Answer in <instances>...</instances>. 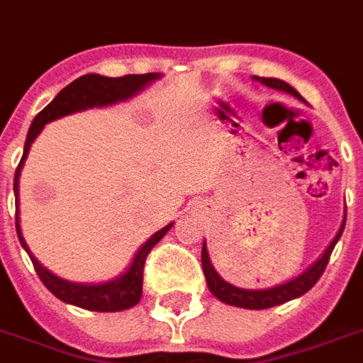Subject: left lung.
Wrapping results in <instances>:
<instances>
[{
	"mask_svg": "<svg viewBox=\"0 0 363 363\" xmlns=\"http://www.w3.org/2000/svg\"><path fill=\"white\" fill-rule=\"evenodd\" d=\"M254 81L262 82L265 86L273 88V90H281V92H286L294 98H298L303 101V98L299 96V92L296 88H292L288 82L281 81V79H265V77H254ZM345 222H347V211H345L343 222H341V228L339 232L335 233L333 241L328 245V248L322 252V256L316 259L315 264L307 267V269L298 275L292 281L284 282V284H279V286L265 288V290H247V288H238L226 282L218 273L215 271L213 264L209 259V252H207V247L201 248V265H203L205 279H207V286H209L211 294L218 298L220 301L228 305H233V307H241V309H269V307H275V305L286 303L290 299H296L299 296H303L305 292H309L311 288L315 286L316 281L320 279L324 269H326L328 262H330V256H332V250L337 245L339 238L343 235Z\"/></svg>",
	"mask_w": 363,
	"mask_h": 363,
	"instance_id": "left-lung-1",
	"label": "left lung"
}]
</instances>
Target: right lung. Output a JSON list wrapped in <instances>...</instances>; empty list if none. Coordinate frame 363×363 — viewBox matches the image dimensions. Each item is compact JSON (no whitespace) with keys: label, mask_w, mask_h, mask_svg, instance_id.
<instances>
[{"label":"right lung","mask_w":363,"mask_h":363,"mask_svg":"<svg viewBox=\"0 0 363 363\" xmlns=\"http://www.w3.org/2000/svg\"><path fill=\"white\" fill-rule=\"evenodd\" d=\"M160 73H145V75H124V77H104L90 73V75L79 77L77 81L62 90L39 115L33 118L28 131L24 143V154L20 160L18 167L14 171V198H16V233H18L20 245L24 247L28 256L31 258V264L35 267L37 275L41 279V282L56 296L62 299L64 303L77 305L82 309L98 311V313H115V311L130 309L133 305L139 303L143 294V269H145V259H147L148 252L152 250V247L160 239L164 238L165 233L169 232L173 222L162 228L160 232H156L152 238L148 239L139 250H137L135 258L128 265L125 273L121 277H116L113 281L101 282V284H79V282L65 281L60 279L58 275H54L52 271H48L47 267H43L39 264V259L31 254V250L26 245L24 238H22V230H20V218H18V179L20 171L24 167V162L30 152L31 143L35 141V137L39 135L45 128V124L62 118V116L73 115L79 111L92 109V107H107V105L118 104V101H125V99L133 98L135 94H139L145 86H148L150 82L160 79Z\"/></svg>","instance_id":"1"}]
</instances>
